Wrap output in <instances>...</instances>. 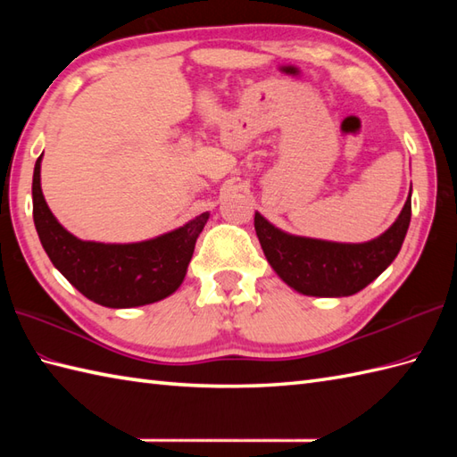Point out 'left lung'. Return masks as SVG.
I'll list each match as a JSON object with an SVG mask.
<instances>
[{"label": "left lung", "instance_id": "left-lung-1", "mask_svg": "<svg viewBox=\"0 0 457 457\" xmlns=\"http://www.w3.org/2000/svg\"><path fill=\"white\" fill-rule=\"evenodd\" d=\"M411 196L393 226L365 244L293 236L255 212V231L269 265L296 293L306 296H352L399 255L411 223Z\"/></svg>", "mask_w": 457, "mask_h": 457}]
</instances>
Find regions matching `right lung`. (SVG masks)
Here are the masks:
<instances>
[{"label":"right lung","mask_w":457,"mask_h":457,"mask_svg":"<svg viewBox=\"0 0 457 457\" xmlns=\"http://www.w3.org/2000/svg\"><path fill=\"white\" fill-rule=\"evenodd\" d=\"M41 161L33 172V220L38 239L53 265L92 303L108 308H133L159 303L177 290L210 218L200 213L177 228L137 244L84 241L64 229L46 206L41 190Z\"/></svg>","instance_id":"right-lung-1"}]
</instances>
